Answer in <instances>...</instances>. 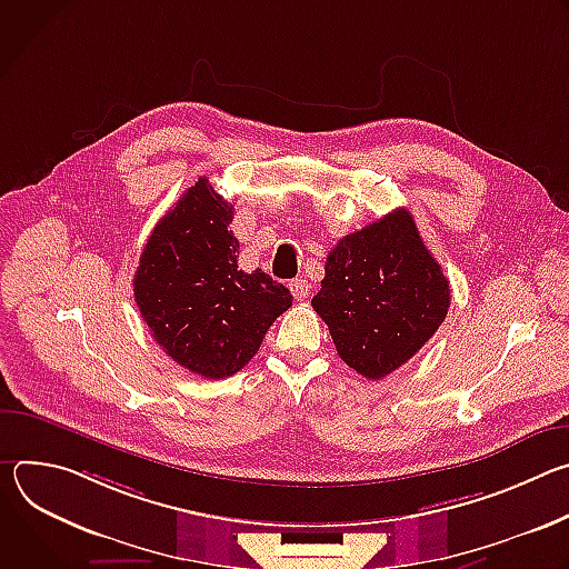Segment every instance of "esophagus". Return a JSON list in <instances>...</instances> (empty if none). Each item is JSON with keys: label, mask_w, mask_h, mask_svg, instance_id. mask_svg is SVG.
Returning a JSON list of instances; mask_svg holds the SVG:
<instances>
[{"label": "esophagus", "mask_w": 569, "mask_h": 569, "mask_svg": "<svg viewBox=\"0 0 569 569\" xmlns=\"http://www.w3.org/2000/svg\"><path fill=\"white\" fill-rule=\"evenodd\" d=\"M288 288H290V292H292V297L297 299V301H301V299H306L308 297V290H310V286H308V281L306 279H292L290 283H288Z\"/></svg>", "instance_id": "34e87169"}]
</instances>
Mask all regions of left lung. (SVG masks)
Returning a JSON list of instances; mask_svg holds the SVG:
<instances>
[{
    "instance_id": "8db88e82",
    "label": "left lung",
    "mask_w": 569,
    "mask_h": 569,
    "mask_svg": "<svg viewBox=\"0 0 569 569\" xmlns=\"http://www.w3.org/2000/svg\"><path fill=\"white\" fill-rule=\"evenodd\" d=\"M323 272L310 303L340 358L369 380L408 362L448 315L450 283L408 209L345 236Z\"/></svg>"
}]
</instances>
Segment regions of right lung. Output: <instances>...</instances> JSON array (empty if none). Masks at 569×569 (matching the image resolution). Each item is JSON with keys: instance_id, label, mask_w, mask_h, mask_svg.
<instances>
[{"instance_id": "right-lung-1", "label": "right lung", "mask_w": 569, "mask_h": 569, "mask_svg": "<svg viewBox=\"0 0 569 569\" xmlns=\"http://www.w3.org/2000/svg\"><path fill=\"white\" fill-rule=\"evenodd\" d=\"M231 218L233 207L200 178L148 236L132 281L152 340L211 380L246 367L292 306L283 283L238 268Z\"/></svg>"}]
</instances>
